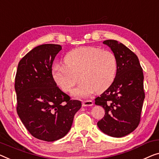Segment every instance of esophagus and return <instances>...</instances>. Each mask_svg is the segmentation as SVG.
Segmentation results:
<instances>
[{"instance_id":"34e87169","label":"esophagus","mask_w":159,"mask_h":159,"mask_svg":"<svg viewBox=\"0 0 159 159\" xmlns=\"http://www.w3.org/2000/svg\"><path fill=\"white\" fill-rule=\"evenodd\" d=\"M93 101H91V100H88V101H84L82 103V105L83 106H84V107H86V106H93Z\"/></svg>"}]
</instances>
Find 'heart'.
Masks as SVG:
<instances>
[{
  "instance_id": "obj_1",
  "label": "heart",
  "mask_w": 159,
  "mask_h": 159,
  "mask_svg": "<svg viewBox=\"0 0 159 159\" xmlns=\"http://www.w3.org/2000/svg\"><path fill=\"white\" fill-rule=\"evenodd\" d=\"M64 65H55L52 74L57 85L69 92L80 80L84 81L72 92L76 98H86L94 91L102 92L109 87L117 71L116 57L113 52L87 46L66 54Z\"/></svg>"
}]
</instances>
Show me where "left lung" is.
Listing matches in <instances>:
<instances>
[{
	"label": "left lung",
	"instance_id": "obj_1",
	"mask_svg": "<svg viewBox=\"0 0 159 159\" xmlns=\"http://www.w3.org/2000/svg\"><path fill=\"white\" fill-rule=\"evenodd\" d=\"M116 57L117 71L112 84L95 99L105 109V116L97 123L101 131L113 137H123L138 127L145 98L143 73L139 58L121 43L106 40Z\"/></svg>",
	"mask_w": 159,
	"mask_h": 159
}]
</instances>
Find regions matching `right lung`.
Returning <instances> with one entry per match:
<instances>
[{"label": "right lung", "mask_w": 159, "mask_h": 159, "mask_svg": "<svg viewBox=\"0 0 159 159\" xmlns=\"http://www.w3.org/2000/svg\"><path fill=\"white\" fill-rule=\"evenodd\" d=\"M62 47L43 44L19 61L15 79L19 118L32 135L40 140L54 141L70 131L81 102L57 86L52 75L54 58Z\"/></svg>", "instance_id": "add662e5"}]
</instances>
